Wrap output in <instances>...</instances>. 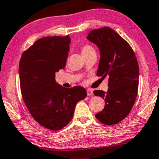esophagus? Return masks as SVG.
Returning <instances> with one entry per match:
<instances>
[{
    "label": "esophagus",
    "instance_id": "esophagus-1",
    "mask_svg": "<svg viewBox=\"0 0 159 159\" xmlns=\"http://www.w3.org/2000/svg\"><path fill=\"white\" fill-rule=\"evenodd\" d=\"M86 92H87V95L88 96L92 95V94H93V91H92V90L90 89H88L87 90H86Z\"/></svg>",
    "mask_w": 159,
    "mask_h": 159
}]
</instances>
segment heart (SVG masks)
Listing matches in <instances>:
<instances>
[{"mask_svg":"<svg viewBox=\"0 0 159 159\" xmlns=\"http://www.w3.org/2000/svg\"><path fill=\"white\" fill-rule=\"evenodd\" d=\"M92 51H94V48L89 45H85L81 48V53L82 54L87 53H89V52Z\"/></svg>","mask_w":159,"mask_h":159,"instance_id":"1","label":"heart"}]
</instances>
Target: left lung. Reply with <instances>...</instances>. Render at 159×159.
<instances>
[{"instance_id":"obj_1","label":"left lung","mask_w":159,"mask_h":159,"mask_svg":"<svg viewBox=\"0 0 159 159\" xmlns=\"http://www.w3.org/2000/svg\"><path fill=\"white\" fill-rule=\"evenodd\" d=\"M87 39L100 50L97 75L108 77L107 92H93L105 100V107L95 117L107 125H115L128 115L135 103L139 70L137 59L129 44L109 27L92 30Z\"/></svg>"}]
</instances>
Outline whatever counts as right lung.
Instances as JSON below:
<instances>
[{
    "label": "right lung",
    "mask_w": 159,
    "mask_h": 159,
    "mask_svg": "<svg viewBox=\"0 0 159 159\" xmlns=\"http://www.w3.org/2000/svg\"><path fill=\"white\" fill-rule=\"evenodd\" d=\"M70 43V36L43 37L24 51L20 61L24 103L34 119L50 130L65 127L76 104L86 97L82 86L66 89L55 80L56 72L66 65Z\"/></svg>",
    "instance_id": "right-lung-1"
}]
</instances>
